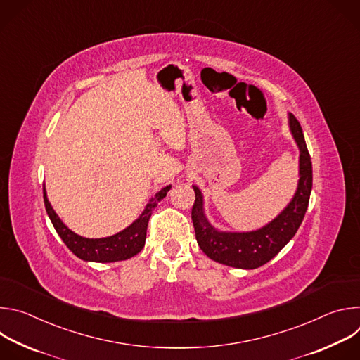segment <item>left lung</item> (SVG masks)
Here are the masks:
<instances>
[{"mask_svg": "<svg viewBox=\"0 0 360 360\" xmlns=\"http://www.w3.org/2000/svg\"><path fill=\"white\" fill-rule=\"evenodd\" d=\"M288 122L299 148L297 188L282 212L265 226L249 232H231L215 228L205 215L200 189L192 185L195 191L192 222L196 242L212 261L238 269H256L275 258L299 229L311 198L312 162L299 121L289 112Z\"/></svg>", "mask_w": 360, "mask_h": 360, "instance_id": "1", "label": "left lung"}]
</instances>
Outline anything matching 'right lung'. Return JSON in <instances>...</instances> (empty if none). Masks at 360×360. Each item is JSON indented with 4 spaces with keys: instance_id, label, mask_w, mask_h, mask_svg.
Here are the masks:
<instances>
[{
    "instance_id": "1",
    "label": "right lung",
    "mask_w": 360,
    "mask_h": 360,
    "mask_svg": "<svg viewBox=\"0 0 360 360\" xmlns=\"http://www.w3.org/2000/svg\"><path fill=\"white\" fill-rule=\"evenodd\" d=\"M172 186L168 185L162 188L160 192L152 196L149 202L146 203L145 210L142 214L125 229L121 232L107 236V238H84L75 232H72L57 215L54 208L51 207V203L46 196L45 185L42 188L44 191V203L46 214L53 222L57 233L61 236L64 243L68 246V249L77 256V258L85 261V262H98V264H110V262H118V261H127L136 253H139L145 245L146 239V228L148 221L152 215V211L157 208L158 202L164 199L168 193V191Z\"/></svg>"
}]
</instances>
